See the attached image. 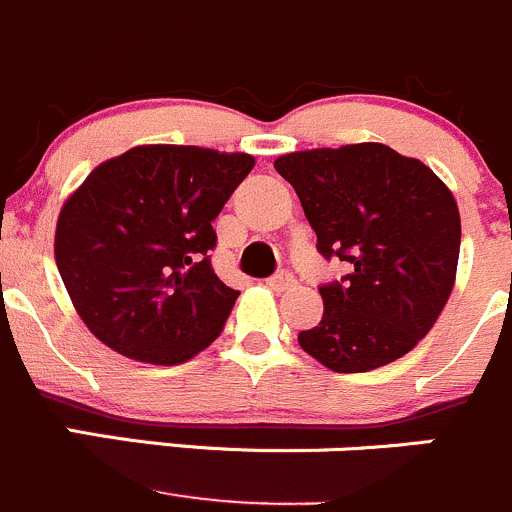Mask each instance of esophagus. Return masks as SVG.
<instances>
[{"instance_id": "obj_1", "label": "esophagus", "mask_w": 512, "mask_h": 512, "mask_svg": "<svg viewBox=\"0 0 512 512\" xmlns=\"http://www.w3.org/2000/svg\"><path fill=\"white\" fill-rule=\"evenodd\" d=\"M267 285H270L275 292H285V290H292V287L297 285V280L290 275V272H277L275 277L267 280Z\"/></svg>"}]
</instances>
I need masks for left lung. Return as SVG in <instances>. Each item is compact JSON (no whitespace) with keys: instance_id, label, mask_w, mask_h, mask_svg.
Here are the masks:
<instances>
[{"instance_id":"1","label":"left lung","mask_w":512,"mask_h":512,"mask_svg":"<svg viewBox=\"0 0 512 512\" xmlns=\"http://www.w3.org/2000/svg\"><path fill=\"white\" fill-rule=\"evenodd\" d=\"M275 170L295 187L317 250L350 265L320 287L325 312L297 335L302 350L335 372L408 355L455 285L460 212L448 185L380 142L290 152Z\"/></svg>"}]
</instances>
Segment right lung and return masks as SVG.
I'll use <instances>...</instances> for the list:
<instances>
[{
	"label": "right lung",
	"instance_id": "add662e5",
	"mask_svg": "<svg viewBox=\"0 0 512 512\" xmlns=\"http://www.w3.org/2000/svg\"><path fill=\"white\" fill-rule=\"evenodd\" d=\"M255 157L140 145L102 162L67 197L54 260L99 342L150 365H180L225 327L240 292L215 275L212 220Z\"/></svg>",
	"mask_w": 512,
	"mask_h": 512
}]
</instances>
